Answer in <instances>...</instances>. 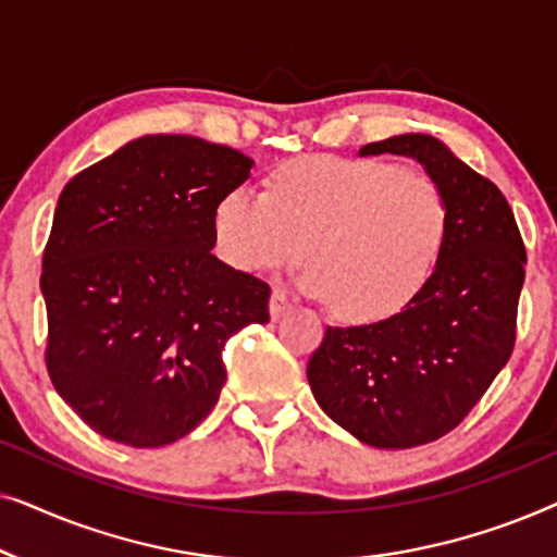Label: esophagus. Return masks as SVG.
<instances>
[{"mask_svg": "<svg viewBox=\"0 0 557 557\" xmlns=\"http://www.w3.org/2000/svg\"><path fill=\"white\" fill-rule=\"evenodd\" d=\"M292 307H294V301L288 299V294L281 292V288H273V294H271V317L273 319L284 317Z\"/></svg>", "mask_w": 557, "mask_h": 557, "instance_id": "obj_1", "label": "esophagus"}]
</instances>
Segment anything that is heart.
Here are the masks:
<instances>
[{"label":"heart","instance_id":"heart-1","mask_svg":"<svg viewBox=\"0 0 557 557\" xmlns=\"http://www.w3.org/2000/svg\"><path fill=\"white\" fill-rule=\"evenodd\" d=\"M446 238L438 182L385 159H292L265 193L238 187L215 212L218 250L233 269H281L304 250L299 284L357 322L406 307L436 271Z\"/></svg>","mask_w":557,"mask_h":557}]
</instances>
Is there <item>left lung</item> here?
Returning a JSON list of instances; mask_svg holds the SVG:
<instances>
[{
  "label": "left lung",
  "instance_id": "left-lung-1",
  "mask_svg": "<svg viewBox=\"0 0 557 557\" xmlns=\"http://www.w3.org/2000/svg\"><path fill=\"white\" fill-rule=\"evenodd\" d=\"M423 164L448 200L436 271L398 314L326 326L307 377L326 416L375 448H413L454 431L515 349L524 243L497 185L429 134L364 144L360 157Z\"/></svg>",
  "mask_w": 557,
  "mask_h": 557
}]
</instances>
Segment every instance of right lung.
Here are the masks:
<instances>
[{
    "mask_svg": "<svg viewBox=\"0 0 557 557\" xmlns=\"http://www.w3.org/2000/svg\"><path fill=\"white\" fill-rule=\"evenodd\" d=\"M253 159L197 136L128 141L60 193L42 253L45 362L103 438L157 448L197 429L223 347L269 322L271 288L212 256L215 212Z\"/></svg>",
    "mask_w": 557,
    "mask_h": 557,
    "instance_id": "right-lung-1",
    "label": "right lung"
}]
</instances>
